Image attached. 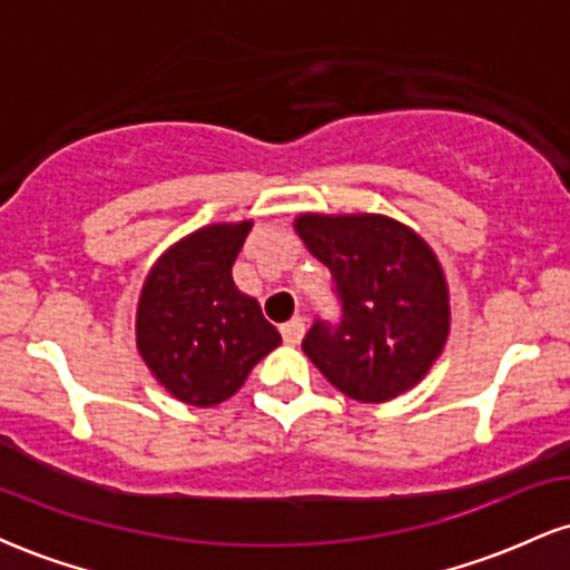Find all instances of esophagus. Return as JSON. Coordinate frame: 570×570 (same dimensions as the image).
<instances>
[{
  "instance_id": "1",
  "label": "esophagus",
  "mask_w": 570,
  "mask_h": 570,
  "mask_svg": "<svg viewBox=\"0 0 570 570\" xmlns=\"http://www.w3.org/2000/svg\"><path fill=\"white\" fill-rule=\"evenodd\" d=\"M303 335H305V322L299 316L292 318L289 324L281 326V337H284L286 345H297L299 340H303Z\"/></svg>"
}]
</instances>
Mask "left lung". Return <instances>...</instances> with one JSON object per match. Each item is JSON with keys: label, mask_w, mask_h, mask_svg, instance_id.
I'll return each instance as SVG.
<instances>
[{"label": "left lung", "mask_w": 570, "mask_h": 570, "mask_svg": "<svg viewBox=\"0 0 570 570\" xmlns=\"http://www.w3.org/2000/svg\"><path fill=\"white\" fill-rule=\"evenodd\" d=\"M307 252L330 267L343 305L303 351L356 402H389L426 377L450 335L448 278L434 248L383 214H299Z\"/></svg>", "instance_id": "left-lung-1"}]
</instances>
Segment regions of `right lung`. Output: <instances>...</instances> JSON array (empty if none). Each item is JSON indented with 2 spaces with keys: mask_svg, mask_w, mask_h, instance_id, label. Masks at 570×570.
<instances>
[{
  "mask_svg": "<svg viewBox=\"0 0 570 570\" xmlns=\"http://www.w3.org/2000/svg\"><path fill=\"white\" fill-rule=\"evenodd\" d=\"M254 222H217L160 254L136 307V348L179 402L214 407L281 343L259 303L235 286L233 263Z\"/></svg>",
  "mask_w": 570,
  "mask_h": 570,
  "instance_id": "add662e5",
  "label": "right lung"
}]
</instances>
